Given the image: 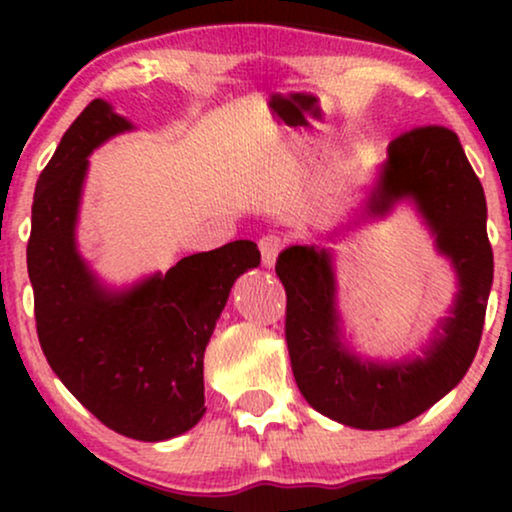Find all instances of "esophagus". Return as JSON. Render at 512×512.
I'll return each instance as SVG.
<instances>
[{"instance_id": "34e87169", "label": "esophagus", "mask_w": 512, "mask_h": 512, "mask_svg": "<svg viewBox=\"0 0 512 512\" xmlns=\"http://www.w3.org/2000/svg\"><path fill=\"white\" fill-rule=\"evenodd\" d=\"M282 247H284V242H282V237H279V235L261 237V242H258V249H261V258H263L265 268H272V265H275Z\"/></svg>"}]
</instances>
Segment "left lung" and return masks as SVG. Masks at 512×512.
Instances as JSON below:
<instances>
[{
    "label": "left lung",
    "mask_w": 512,
    "mask_h": 512,
    "mask_svg": "<svg viewBox=\"0 0 512 512\" xmlns=\"http://www.w3.org/2000/svg\"><path fill=\"white\" fill-rule=\"evenodd\" d=\"M398 205L415 212L457 284L417 354L375 356L354 345L328 244H291L275 265L286 289V345L300 394L324 417L363 431L410 422L464 380L494 279L485 191L452 130L429 125L391 142L359 212L321 237L335 242L349 230L389 219Z\"/></svg>",
    "instance_id": "8db88e82"
}]
</instances>
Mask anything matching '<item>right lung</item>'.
I'll list each match as a JSON object with an SVG mask.
<instances>
[{"instance_id":"right-lung-1","label":"right lung","mask_w":512,"mask_h":512,"mask_svg":"<svg viewBox=\"0 0 512 512\" xmlns=\"http://www.w3.org/2000/svg\"><path fill=\"white\" fill-rule=\"evenodd\" d=\"M132 130L107 100L69 125L34 191L27 272L53 373L109 429L160 443L205 415V349L235 279L261 265V251L235 240L132 284L104 282L76 237L88 158Z\"/></svg>"}]
</instances>
